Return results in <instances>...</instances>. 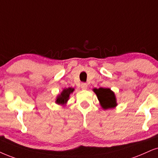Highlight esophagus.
<instances>
[{
  "instance_id": "34e87169",
  "label": "esophagus",
  "mask_w": 158,
  "mask_h": 158,
  "mask_svg": "<svg viewBox=\"0 0 158 158\" xmlns=\"http://www.w3.org/2000/svg\"><path fill=\"white\" fill-rule=\"evenodd\" d=\"M87 87H88V85H87V83H81V88L82 89H87Z\"/></svg>"
}]
</instances>
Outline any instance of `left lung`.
Wrapping results in <instances>:
<instances>
[{"label": "left lung", "mask_w": 158, "mask_h": 158, "mask_svg": "<svg viewBox=\"0 0 158 158\" xmlns=\"http://www.w3.org/2000/svg\"><path fill=\"white\" fill-rule=\"evenodd\" d=\"M93 90L97 95L101 106L104 109H111L117 106L114 93L110 89L101 87L98 89H94Z\"/></svg>", "instance_id": "8db88e82"}]
</instances>
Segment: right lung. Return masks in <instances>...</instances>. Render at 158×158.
Returning <instances> with one entry per match:
<instances>
[{
  "instance_id": "add662e5",
  "label": "right lung",
  "mask_w": 158,
  "mask_h": 158,
  "mask_svg": "<svg viewBox=\"0 0 158 158\" xmlns=\"http://www.w3.org/2000/svg\"><path fill=\"white\" fill-rule=\"evenodd\" d=\"M74 89L71 88V87H69V88L64 89L63 91L62 92L60 95H59L56 100V103L58 104H64L67 102V101L69 98L70 94L72 93Z\"/></svg>"
}]
</instances>
